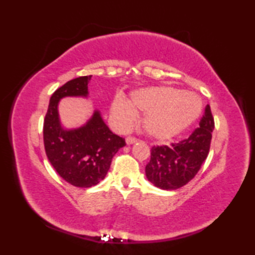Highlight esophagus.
Returning <instances> with one entry per match:
<instances>
[{"label":"esophagus","mask_w":255,"mask_h":255,"mask_svg":"<svg viewBox=\"0 0 255 255\" xmlns=\"http://www.w3.org/2000/svg\"><path fill=\"white\" fill-rule=\"evenodd\" d=\"M137 142V139L136 138H133V137H127L126 138V143L127 144H133V143H136Z\"/></svg>","instance_id":"esophagus-1"}]
</instances>
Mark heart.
<instances>
[{
    "instance_id": "1",
    "label": "heart",
    "mask_w": 255,
    "mask_h": 255,
    "mask_svg": "<svg viewBox=\"0 0 255 255\" xmlns=\"http://www.w3.org/2000/svg\"><path fill=\"white\" fill-rule=\"evenodd\" d=\"M111 111L124 126L130 125L136 112L144 114V128L151 137L166 140L177 136L196 121L202 112L199 97L171 86H153L134 91L127 102L113 101Z\"/></svg>"
}]
</instances>
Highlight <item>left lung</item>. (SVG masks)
<instances>
[{"label":"left lung","mask_w":255,"mask_h":255,"mask_svg":"<svg viewBox=\"0 0 255 255\" xmlns=\"http://www.w3.org/2000/svg\"><path fill=\"white\" fill-rule=\"evenodd\" d=\"M215 124L210 106H206L199 127L183 141L170 147H152L145 176L154 186L173 191L185 185L197 174L209 152Z\"/></svg>","instance_id":"8db88e82"}]
</instances>
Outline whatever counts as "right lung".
I'll list each match as a JSON object with an SVG mask.
<instances>
[{
  "instance_id": "add662e5",
  "label": "right lung",
  "mask_w": 255,
  "mask_h": 255,
  "mask_svg": "<svg viewBox=\"0 0 255 255\" xmlns=\"http://www.w3.org/2000/svg\"><path fill=\"white\" fill-rule=\"evenodd\" d=\"M92 75L69 81L50 97L44 122L47 158L64 181L77 187H92L104 180L113 156L125 147V139L113 133L102 114L94 110L88 122L77 128L64 127L59 102L64 97L89 99Z\"/></svg>"
}]
</instances>
